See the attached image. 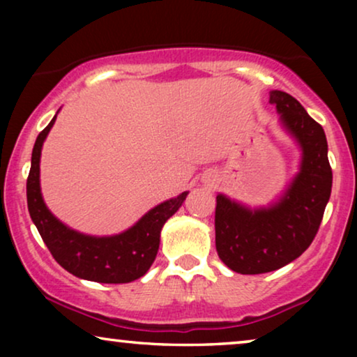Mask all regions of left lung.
<instances>
[{"label": "left lung", "instance_id": "obj_1", "mask_svg": "<svg viewBox=\"0 0 357 357\" xmlns=\"http://www.w3.org/2000/svg\"><path fill=\"white\" fill-rule=\"evenodd\" d=\"M280 123L301 149L299 170L268 206L250 208L219 193L216 250L224 265L241 275H261L294 261L319 231L331 193L328 144L321 126L294 97L271 91Z\"/></svg>", "mask_w": 357, "mask_h": 357}]
</instances>
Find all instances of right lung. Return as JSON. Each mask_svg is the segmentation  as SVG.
Listing matches in <instances>:
<instances>
[{
	"label": "right lung",
	"mask_w": 357,
	"mask_h": 357,
	"mask_svg": "<svg viewBox=\"0 0 357 357\" xmlns=\"http://www.w3.org/2000/svg\"><path fill=\"white\" fill-rule=\"evenodd\" d=\"M56 115L40 131L32 149L27 177V208L32 222L53 258L71 275L105 284L138 280L153 265L159 250L160 231L165 221L178 211L188 192L149 209L138 222L115 236H89L68 227L47 208L40 190L42 146L55 125Z\"/></svg>",
	"instance_id": "add662e5"
}]
</instances>
